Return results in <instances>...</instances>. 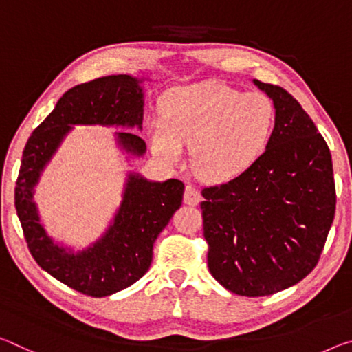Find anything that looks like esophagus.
<instances>
[{
	"label": "esophagus",
	"instance_id": "1",
	"mask_svg": "<svg viewBox=\"0 0 352 352\" xmlns=\"http://www.w3.org/2000/svg\"><path fill=\"white\" fill-rule=\"evenodd\" d=\"M200 200H202V196H200L197 189L191 185H188L185 189V196H183V202L186 205H199Z\"/></svg>",
	"mask_w": 352,
	"mask_h": 352
}]
</instances>
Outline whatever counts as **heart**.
<instances>
[{
	"label": "heart",
	"instance_id": "b5f03b06",
	"mask_svg": "<svg viewBox=\"0 0 352 352\" xmlns=\"http://www.w3.org/2000/svg\"><path fill=\"white\" fill-rule=\"evenodd\" d=\"M163 119L150 124V147L161 163L178 166L191 148L192 169L211 183L235 180L261 158L276 128V109L263 94L221 82L170 89Z\"/></svg>",
	"mask_w": 352,
	"mask_h": 352
}]
</instances>
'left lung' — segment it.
Wrapping results in <instances>:
<instances>
[{"label": "left lung", "instance_id": "8db88e82", "mask_svg": "<svg viewBox=\"0 0 352 352\" xmlns=\"http://www.w3.org/2000/svg\"><path fill=\"white\" fill-rule=\"evenodd\" d=\"M272 100L276 128L261 158L200 204L208 267L239 296H270L310 274L336 214L332 156L314 120L280 86L254 80Z\"/></svg>", "mask_w": 352, "mask_h": 352}]
</instances>
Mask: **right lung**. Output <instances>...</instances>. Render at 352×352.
<instances>
[{
  "instance_id": "add662e5",
  "label": "right lung",
  "mask_w": 352,
  "mask_h": 352,
  "mask_svg": "<svg viewBox=\"0 0 352 352\" xmlns=\"http://www.w3.org/2000/svg\"><path fill=\"white\" fill-rule=\"evenodd\" d=\"M141 82L131 75H111L67 91L28 139L16 178L15 208L31 255L48 274L92 298L114 294L146 274L155 239L180 208L185 185L175 178L150 182L130 172L109 227L81 250L63 246L48 235L38 216L34 191L43 169L74 125L142 130ZM116 141L133 158H141L147 150L146 142L130 131L116 133Z\"/></svg>"
}]
</instances>
